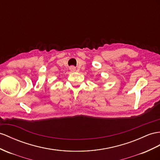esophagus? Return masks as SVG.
<instances>
[{
	"mask_svg": "<svg viewBox=\"0 0 160 160\" xmlns=\"http://www.w3.org/2000/svg\"><path fill=\"white\" fill-rule=\"evenodd\" d=\"M69 69H70L71 72H75L76 71V68L74 66H70V67H69Z\"/></svg>",
	"mask_w": 160,
	"mask_h": 160,
	"instance_id": "34e87169",
	"label": "esophagus"
}]
</instances>
